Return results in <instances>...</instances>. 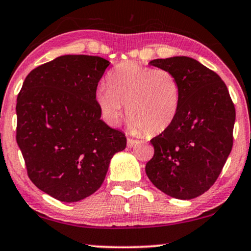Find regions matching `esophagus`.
Returning a JSON list of instances; mask_svg holds the SVG:
<instances>
[{
  "mask_svg": "<svg viewBox=\"0 0 251 251\" xmlns=\"http://www.w3.org/2000/svg\"><path fill=\"white\" fill-rule=\"evenodd\" d=\"M138 141H136V139L133 138H128V141H126V145H128V148H132L133 145L137 144Z\"/></svg>",
  "mask_w": 251,
  "mask_h": 251,
  "instance_id": "34e87169",
  "label": "esophagus"
}]
</instances>
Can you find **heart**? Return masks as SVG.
<instances>
[{
	"mask_svg": "<svg viewBox=\"0 0 251 251\" xmlns=\"http://www.w3.org/2000/svg\"><path fill=\"white\" fill-rule=\"evenodd\" d=\"M108 90L99 89L96 102L105 121L118 126L125 107L133 133L165 131L176 118L181 101L177 78L166 69L125 62L107 77Z\"/></svg>",
	"mask_w": 251,
	"mask_h": 251,
	"instance_id": "b5f03b06",
	"label": "heart"
}]
</instances>
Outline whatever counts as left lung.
<instances>
[{
  "mask_svg": "<svg viewBox=\"0 0 251 251\" xmlns=\"http://www.w3.org/2000/svg\"><path fill=\"white\" fill-rule=\"evenodd\" d=\"M149 64L177 78L181 101L173 123L151 139L154 155L146 175L168 196L191 200L212 187L232 151L234 103L221 78L194 58H157Z\"/></svg>",
  "mask_w": 251,
  "mask_h": 251,
  "instance_id": "8db88e82",
  "label": "left lung"
}]
</instances>
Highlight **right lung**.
Returning <instances> with one entry per match:
<instances>
[{
  "instance_id": "add662e5",
  "label": "right lung",
  "mask_w": 251,
  "mask_h": 251,
  "mask_svg": "<svg viewBox=\"0 0 251 251\" xmlns=\"http://www.w3.org/2000/svg\"><path fill=\"white\" fill-rule=\"evenodd\" d=\"M108 66L99 56H58L32 70L17 97L16 139L28 177L61 201L96 193L110 159L126 146L125 133L100 119L96 102Z\"/></svg>"
}]
</instances>
